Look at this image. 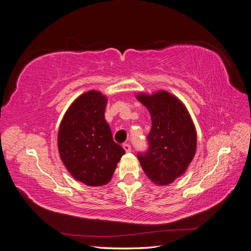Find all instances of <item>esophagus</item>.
Listing matches in <instances>:
<instances>
[{
	"mask_svg": "<svg viewBox=\"0 0 251 251\" xmlns=\"http://www.w3.org/2000/svg\"><path fill=\"white\" fill-rule=\"evenodd\" d=\"M123 148L125 149V151H126V153H128V151H131V150H132V148H131V146L128 143H124L123 144Z\"/></svg>",
	"mask_w": 251,
	"mask_h": 251,
	"instance_id": "esophagus-1",
	"label": "esophagus"
}]
</instances>
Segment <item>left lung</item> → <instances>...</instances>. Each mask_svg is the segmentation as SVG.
<instances>
[{"label":"left lung","mask_w":251,"mask_h":251,"mask_svg":"<svg viewBox=\"0 0 251 251\" xmlns=\"http://www.w3.org/2000/svg\"><path fill=\"white\" fill-rule=\"evenodd\" d=\"M137 100L151 117L149 148L139 151L138 160L154 183L170 184L186 171L195 156L197 134L192 118L184 104L166 91L154 95L141 93Z\"/></svg>","instance_id":"8db88e82"}]
</instances>
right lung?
<instances>
[{
	"label": "right lung",
	"instance_id": "obj_1",
	"mask_svg": "<svg viewBox=\"0 0 251 251\" xmlns=\"http://www.w3.org/2000/svg\"><path fill=\"white\" fill-rule=\"evenodd\" d=\"M107 98L97 91L80 95L66 112L58 130V151L72 176L89 186L111 180L126 151L113 140L104 119Z\"/></svg>",
	"mask_w": 251,
	"mask_h": 251
}]
</instances>
